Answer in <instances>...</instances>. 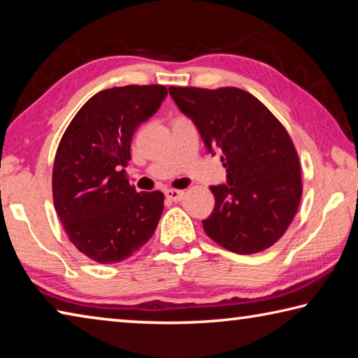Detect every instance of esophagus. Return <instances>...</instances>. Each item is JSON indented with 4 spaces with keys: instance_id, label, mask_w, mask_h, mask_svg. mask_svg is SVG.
Listing matches in <instances>:
<instances>
[{
    "instance_id": "1",
    "label": "esophagus",
    "mask_w": 358,
    "mask_h": 358,
    "mask_svg": "<svg viewBox=\"0 0 358 358\" xmlns=\"http://www.w3.org/2000/svg\"><path fill=\"white\" fill-rule=\"evenodd\" d=\"M166 197L172 202H180L181 199L185 197V191H178V189H167L166 191Z\"/></svg>"
}]
</instances>
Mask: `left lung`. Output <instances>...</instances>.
Instances as JSON below:
<instances>
[{
    "label": "left lung",
    "instance_id": "8db88e82",
    "mask_svg": "<svg viewBox=\"0 0 358 358\" xmlns=\"http://www.w3.org/2000/svg\"><path fill=\"white\" fill-rule=\"evenodd\" d=\"M192 120L211 155L220 151L227 185L211 186L215 208L203 230L238 254L275 245L292 222L301 199L300 161L284 126L240 88H169Z\"/></svg>",
    "mask_w": 358,
    "mask_h": 358
}]
</instances>
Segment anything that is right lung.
<instances>
[{
    "instance_id": "1",
    "label": "right lung",
    "mask_w": 358,
    "mask_h": 358,
    "mask_svg": "<svg viewBox=\"0 0 358 358\" xmlns=\"http://www.w3.org/2000/svg\"><path fill=\"white\" fill-rule=\"evenodd\" d=\"M167 96L162 85L104 90L77 112L58 145L53 203L71 243L99 264L128 259L155 234L164 194L126 180L136 129Z\"/></svg>"
}]
</instances>
